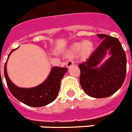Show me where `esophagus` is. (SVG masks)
I'll use <instances>...</instances> for the list:
<instances>
[{"label": "esophagus", "mask_w": 132, "mask_h": 132, "mask_svg": "<svg viewBox=\"0 0 132 132\" xmlns=\"http://www.w3.org/2000/svg\"><path fill=\"white\" fill-rule=\"evenodd\" d=\"M74 64V60H72V59H69V60L67 61V63H66V65H67V67H70L71 66Z\"/></svg>", "instance_id": "34e87169"}]
</instances>
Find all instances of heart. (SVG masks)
<instances>
[{
  "label": "heart",
  "instance_id": "obj_1",
  "mask_svg": "<svg viewBox=\"0 0 132 132\" xmlns=\"http://www.w3.org/2000/svg\"><path fill=\"white\" fill-rule=\"evenodd\" d=\"M93 48V44L89 41L80 42L74 44L70 49V54H76L81 51V53L84 55H88L91 53Z\"/></svg>",
  "mask_w": 132,
  "mask_h": 132
}]
</instances>
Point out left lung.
<instances>
[{
    "label": "left lung",
    "mask_w": 132,
    "mask_h": 132,
    "mask_svg": "<svg viewBox=\"0 0 132 132\" xmlns=\"http://www.w3.org/2000/svg\"><path fill=\"white\" fill-rule=\"evenodd\" d=\"M102 39L86 62L79 64L80 84L84 92L95 98H104L113 95L123 84L127 71L125 52L116 37L97 35ZM109 50L111 57L100 65Z\"/></svg>",
    "instance_id": "left-lung-1"
}]
</instances>
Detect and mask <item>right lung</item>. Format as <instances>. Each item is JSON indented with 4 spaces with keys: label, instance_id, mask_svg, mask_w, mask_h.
<instances>
[{
    "label": "right lung",
    "instance_id": "obj_1",
    "mask_svg": "<svg viewBox=\"0 0 132 132\" xmlns=\"http://www.w3.org/2000/svg\"><path fill=\"white\" fill-rule=\"evenodd\" d=\"M14 50L15 49L11 51L7 60L9 56ZM6 67L7 61L4 67V74L10 93L21 102L33 107L46 106L55 100L60 90L61 79L67 71L66 67H54L51 69L47 79L42 84L31 88H23L15 86L11 81L7 73Z\"/></svg>",
    "mask_w": 132,
    "mask_h": 132
}]
</instances>
